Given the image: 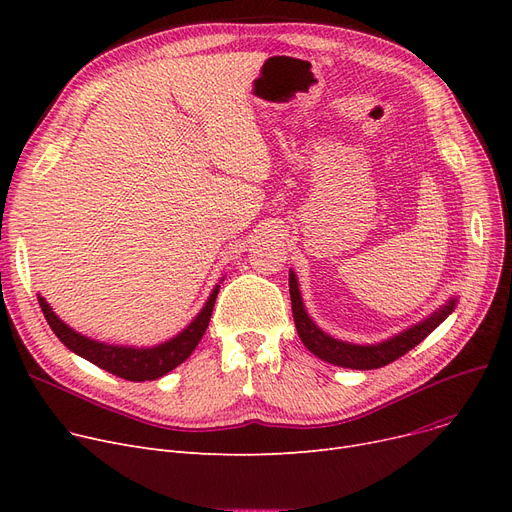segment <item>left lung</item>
Returning a JSON list of instances; mask_svg holds the SVG:
<instances>
[{"instance_id":"obj_1","label":"left lung","mask_w":512,"mask_h":512,"mask_svg":"<svg viewBox=\"0 0 512 512\" xmlns=\"http://www.w3.org/2000/svg\"><path fill=\"white\" fill-rule=\"evenodd\" d=\"M288 286H290L294 326H297V332H299L303 344L319 359L334 363L338 367H348V369H378V367H384V365L400 359L402 355H407L411 348H415L421 340L427 338V334H432L442 324V321L454 311V305H456V301L450 299L434 315H429L427 319L421 321V324L409 328L407 332H402V334H398L386 342H380V344L359 346V344H348V342L336 340V338L321 332L313 324L303 307L299 284L292 272L288 278Z\"/></svg>"}]
</instances>
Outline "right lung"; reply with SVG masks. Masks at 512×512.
Masks as SVG:
<instances>
[{
    "instance_id": "1",
    "label": "right lung",
    "mask_w": 512,
    "mask_h": 512,
    "mask_svg": "<svg viewBox=\"0 0 512 512\" xmlns=\"http://www.w3.org/2000/svg\"><path fill=\"white\" fill-rule=\"evenodd\" d=\"M218 290L220 288H215L211 292L209 301L205 303V307L201 309V313L197 315V319L191 326H188L182 334H178L176 338L159 344V346H153V348L112 346V344L91 340L87 336H80L78 332L68 328L64 321L51 311V307L45 303V299L39 297V305H41V311L47 319L49 328L53 330V334H56L72 353L80 355L83 359L91 361L93 365L110 371V373L118 375V378H124L128 382H145V380L161 378V375H166L168 371H172L174 367H178L180 363H184L188 357H191L195 346L199 344V340L203 338V334L209 326Z\"/></svg>"
}]
</instances>
